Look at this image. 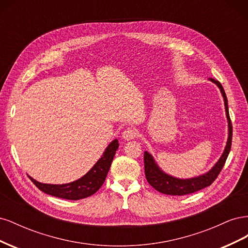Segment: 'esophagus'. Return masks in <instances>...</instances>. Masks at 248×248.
I'll return each mask as SVG.
<instances>
[{
    "label": "esophagus",
    "instance_id": "1",
    "mask_svg": "<svg viewBox=\"0 0 248 248\" xmlns=\"http://www.w3.org/2000/svg\"><path fill=\"white\" fill-rule=\"evenodd\" d=\"M137 136H138V130L136 128H132V127H128V128H126L122 133L123 139L126 140H133L134 138H137Z\"/></svg>",
    "mask_w": 248,
    "mask_h": 248
}]
</instances>
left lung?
Segmentation results:
<instances>
[{
  "mask_svg": "<svg viewBox=\"0 0 248 248\" xmlns=\"http://www.w3.org/2000/svg\"><path fill=\"white\" fill-rule=\"evenodd\" d=\"M210 81L214 82V84L219 88L221 95L223 97L224 101V108H226V115L228 120V140L226 148L223 150V153L221 154L220 158L218 159L213 168L205 174L200 175L198 177H193L189 179H180L172 177L167 172H164L156 163L153 156L145 151L144 153V161H145V175L147 181L152 187L164 194H170V196H185V194H189L192 192H196L205 188L207 186H210L214 180L219 175L220 170H222L224 163L229 156L232 146V122L229 115V106H228V98L227 95L224 93V90L218 80H215L214 78H209Z\"/></svg>",
  "mask_w": 248,
  "mask_h": 248,
  "instance_id": "obj_1",
  "label": "left lung"
}]
</instances>
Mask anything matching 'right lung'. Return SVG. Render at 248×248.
<instances>
[{"label": "right lung", "mask_w": 248, "mask_h": 248, "mask_svg": "<svg viewBox=\"0 0 248 248\" xmlns=\"http://www.w3.org/2000/svg\"><path fill=\"white\" fill-rule=\"evenodd\" d=\"M118 148L119 142L116 139L107 147L106 151L103 152L102 156L94 164L93 168L77 181L67 184H46L36 181L32 177H30V179L41 191L49 194V196L72 201L88 198L98 190L106 181L111 161L114 159Z\"/></svg>", "instance_id": "1"}]
</instances>
